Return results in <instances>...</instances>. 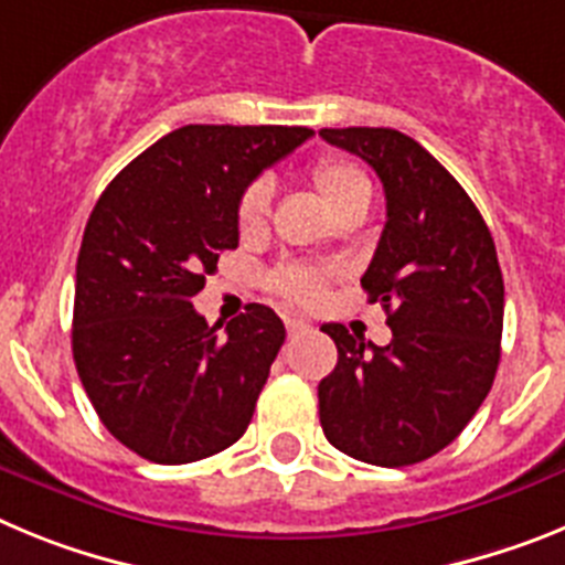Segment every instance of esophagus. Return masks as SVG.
<instances>
[{"label": "esophagus", "instance_id": "34e87169", "mask_svg": "<svg viewBox=\"0 0 565 565\" xmlns=\"http://www.w3.org/2000/svg\"><path fill=\"white\" fill-rule=\"evenodd\" d=\"M286 331H288V337H299V333L311 331V326H308L306 319H288Z\"/></svg>", "mask_w": 565, "mask_h": 565}]
</instances>
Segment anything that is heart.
<instances>
[{
	"instance_id": "b5f03b06",
	"label": "heart",
	"mask_w": 565,
	"mask_h": 565,
	"mask_svg": "<svg viewBox=\"0 0 565 565\" xmlns=\"http://www.w3.org/2000/svg\"><path fill=\"white\" fill-rule=\"evenodd\" d=\"M308 181L317 189V194L326 201V206L333 214L351 212L356 206H367L371 203V181L367 174L348 158L339 154H326L308 169ZM268 214H271V186L266 181H254L243 189L237 201V226L243 234H257L266 226ZM274 291L282 294L288 302H299V306H311L322 297L326 288V277L311 268L286 266L279 268L271 277Z\"/></svg>"
}]
</instances>
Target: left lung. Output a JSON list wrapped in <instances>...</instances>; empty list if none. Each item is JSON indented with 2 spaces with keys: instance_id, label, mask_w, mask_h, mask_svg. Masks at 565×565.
Masks as SVG:
<instances>
[{
  "instance_id": "1",
  "label": "left lung",
  "mask_w": 565,
  "mask_h": 565,
  "mask_svg": "<svg viewBox=\"0 0 565 565\" xmlns=\"http://www.w3.org/2000/svg\"><path fill=\"white\" fill-rule=\"evenodd\" d=\"M376 169L387 223L362 277L387 311L391 344L344 326L337 367L319 382L328 441L356 461L411 467L436 456L476 416L501 362L503 277L495 243L461 183L411 135L384 127L319 129Z\"/></svg>"
}]
</instances>
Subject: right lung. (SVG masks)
Here are the masks:
<instances>
[{
  "instance_id": "right-lung-1",
  "label": "right lung",
  "mask_w": 565,
  "mask_h": 565,
  "mask_svg": "<svg viewBox=\"0 0 565 565\" xmlns=\"http://www.w3.org/2000/svg\"><path fill=\"white\" fill-rule=\"evenodd\" d=\"M311 135L189 124L115 174L89 214L73 359L104 427L147 461H201L246 433L286 326L252 302L209 328L192 297L237 248L243 189Z\"/></svg>"
}]
</instances>
